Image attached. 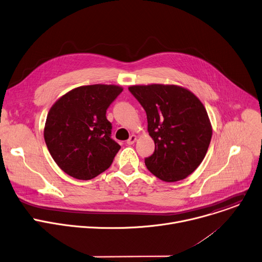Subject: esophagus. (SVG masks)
<instances>
[{
    "label": "esophagus",
    "mask_w": 262,
    "mask_h": 262,
    "mask_svg": "<svg viewBox=\"0 0 262 262\" xmlns=\"http://www.w3.org/2000/svg\"><path fill=\"white\" fill-rule=\"evenodd\" d=\"M136 139H137V136H136L135 134H132V135L129 137V139L127 140V143H128V144H133V143L136 141Z\"/></svg>",
    "instance_id": "1"
}]
</instances>
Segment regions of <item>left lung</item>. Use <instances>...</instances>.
Instances as JSON below:
<instances>
[{"mask_svg":"<svg viewBox=\"0 0 262 262\" xmlns=\"http://www.w3.org/2000/svg\"><path fill=\"white\" fill-rule=\"evenodd\" d=\"M131 94L147 112L155 142L148 169L165 182L185 179L204 159L212 136L208 113L194 94L172 84L132 85Z\"/></svg>","mask_w":262,"mask_h":262,"instance_id":"8db88e82","label":"left lung"}]
</instances>
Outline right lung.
Instances as JSON below:
<instances>
[{"instance_id":"1","label":"right lung","mask_w":262,"mask_h":262,"mask_svg":"<svg viewBox=\"0 0 262 262\" xmlns=\"http://www.w3.org/2000/svg\"><path fill=\"white\" fill-rule=\"evenodd\" d=\"M122 92L112 84L79 86L51 107L45 141L54 161L71 177L91 180L111 165L121 146L110 137L106 110Z\"/></svg>"}]
</instances>
